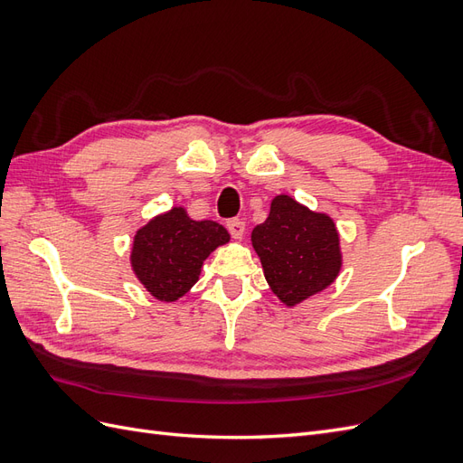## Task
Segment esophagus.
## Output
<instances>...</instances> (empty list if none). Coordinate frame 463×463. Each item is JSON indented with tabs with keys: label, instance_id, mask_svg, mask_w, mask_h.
Here are the masks:
<instances>
[{
	"label": "esophagus",
	"instance_id": "obj_1",
	"mask_svg": "<svg viewBox=\"0 0 463 463\" xmlns=\"http://www.w3.org/2000/svg\"><path fill=\"white\" fill-rule=\"evenodd\" d=\"M228 230H230L232 237H235V240H241V237L245 235V222L241 218H232L228 222Z\"/></svg>",
	"mask_w": 463,
	"mask_h": 463
}]
</instances>
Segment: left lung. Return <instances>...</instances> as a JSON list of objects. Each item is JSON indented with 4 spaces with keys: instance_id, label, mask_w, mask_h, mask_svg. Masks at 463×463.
I'll list each match as a JSON object with an SVG mask.
<instances>
[{
    "instance_id": "left-lung-1",
    "label": "left lung",
    "mask_w": 463,
    "mask_h": 463,
    "mask_svg": "<svg viewBox=\"0 0 463 463\" xmlns=\"http://www.w3.org/2000/svg\"><path fill=\"white\" fill-rule=\"evenodd\" d=\"M253 247L276 296L296 305L334 282L340 240L334 222L279 194L270 214L253 230Z\"/></svg>"
}]
</instances>
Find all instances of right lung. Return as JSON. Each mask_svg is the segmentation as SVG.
Wrapping results in <instances>:
<instances>
[{
    "mask_svg": "<svg viewBox=\"0 0 463 463\" xmlns=\"http://www.w3.org/2000/svg\"><path fill=\"white\" fill-rule=\"evenodd\" d=\"M230 233L213 220H191L184 208H172L138 230L133 269L160 301H175L197 282L210 250L228 243Z\"/></svg>",
    "mask_w": 463,
    "mask_h": 463,
    "instance_id": "add662e5",
    "label": "right lung"
}]
</instances>
